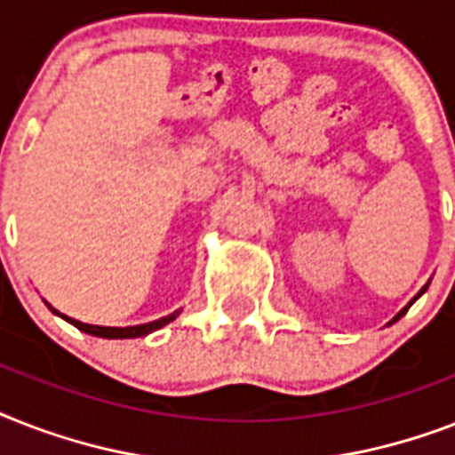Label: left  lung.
I'll return each mask as SVG.
<instances>
[{
	"label": "left lung",
	"mask_w": 455,
	"mask_h": 455,
	"mask_svg": "<svg viewBox=\"0 0 455 455\" xmlns=\"http://www.w3.org/2000/svg\"><path fill=\"white\" fill-rule=\"evenodd\" d=\"M427 285H430V283H427ZM427 285H425V288H423V291H420V292H418V295H416V298H413V299H411V302H409V304H406V307H403V309H402V311H399V314H396V316H395V318H392V321H399V318H402V316H403V314H406V311H409V307H411V304H413V302H416V299H418V298H420V295H423V292H425V291H427Z\"/></svg>",
	"instance_id": "1"
}]
</instances>
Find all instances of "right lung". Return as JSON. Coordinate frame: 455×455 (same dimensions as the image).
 <instances>
[{
    "instance_id": "obj_1",
    "label": "right lung",
    "mask_w": 455,
    "mask_h": 455,
    "mask_svg": "<svg viewBox=\"0 0 455 455\" xmlns=\"http://www.w3.org/2000/svg\"><path fill=\"white\" fill-rule=\"evenodd\" d=\"M46 307L56 314V316L66 318L68 323H73L77 331L87 332V335H96V338H106V339H130V338H144V335H148V332L153 331H160L163 325H167L170 321H174V318L179 316V311H172V314H167V316L157 318V321H151V323H141V325H127V328H110V325H89V323H82V321H75V318L70 316H63L60 311H56L52 307V304L46 302Z\"/></svg>"
}]
</instances>
